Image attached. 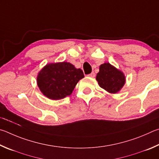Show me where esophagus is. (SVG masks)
<instances>
[{"instance_id":"obj_1","label":"esophagus","mask_w":159,"mask_h":159,"mask_svg":"<svg viewBox=\"0 0 159 159\" xmlns=\"http://www.w3.org/2000/svg\"><path fill=\"white\" fill-rule=\"evenodd\" d=\"M88 76H89L91 77H95V73H94V72H92L89 75H88Z\"/></svg>"}]
</instances>
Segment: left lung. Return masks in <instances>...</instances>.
Masks as SVG:
<instances>
[{
  "instance_id": "left-lung-1",
  "label": "left lung",
  "mask_w": 159,
  "mask_h": 159,
  "mask_svg": "<svg viewBox=\"0 0 159 159\" xmlns=\"http://www.w3.org/2000/svg\"><path fill=\"white\" fill-rule=\"evenodd\" d=\"M100 87L111 93H115L121 89L125 84L123 72L119 70L109 63L100 66V71L96 76Z\"/></svg>"
}]
</instances>
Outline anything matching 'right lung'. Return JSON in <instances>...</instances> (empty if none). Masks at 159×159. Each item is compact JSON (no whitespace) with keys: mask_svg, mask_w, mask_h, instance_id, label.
Returning <instances> with one entry per match:
<instances>
[{"mask_svg":"<svg viewBox=\"0 0 159 159\" xmlns=\"http://www.w3.org/2000/svg\"><path fill=\"white\" fill-rule=\"evenodd\" d=\"M84 77L81 69L67 62L50 63L38 74V86L44 96L59 100L70 96L80 80Z\"/></svg>","mask_w":159,"mask_h":159,"instance_id":"obj_1","label":"right lung"}]
</instances>
